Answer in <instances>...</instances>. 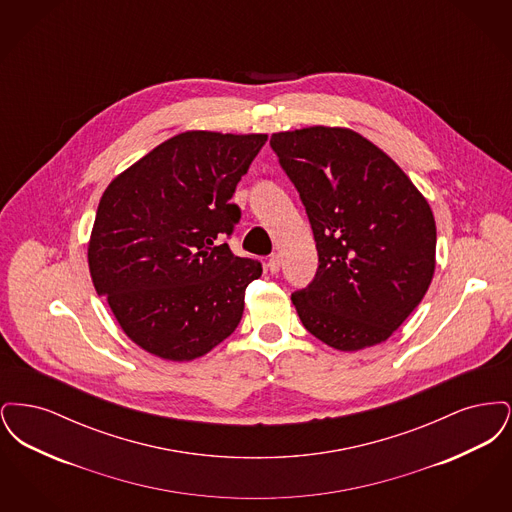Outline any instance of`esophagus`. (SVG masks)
I'll list each match as a JSON object with an SVG mask.
<instances>
[{
  "mask_svg": "<svg viewBox=\"0 0 512 512\" xmlns=\"http://www.w3.org/2000/svg\"><path fill=\"white\" fill-rule=\"evenodd\" d=\"M268 270L274 274V272H278L280 270V257L278 255H270V259H268L267 263Z\"/></svg>",
  "mask_w": 512,
  "mask_h": 512,
  "instance_id": "obj_1",
  "label": "esophagus"
}]
</instances>
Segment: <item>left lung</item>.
Listing matches in <instances>:
<instances>
[{"label": "left lung", "mask_w": 512, "mask_h": 512, "mask_svg": "<svg viewBox=\"0 0 512 512\" xmlns=\"http://www.w3.org/2000/svg\"><path fill=\"white\" fill-rule=\"evenodd\" d=\"M305 205L318 270L292 303L326 345L359 351L388 340L428 292L436 220L411 178L359 132L307 126L270 138Z\"/></svg>", "instance_id": "left-lung-1"}]
</instances>
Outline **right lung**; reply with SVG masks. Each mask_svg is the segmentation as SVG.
<instances>
[{
  "mask_svg": "<svg viewBox=\"0 0 512 512\" xmlns=\"http://www.w3.org/2000/svg\"><path fill=\"white\" fill-rule=\"evenodd\" d=\"M267 138L180 132L101 195L88 242L90 276L122 332L147 353L194 361L238 328L245 288L263 268L220 238L240 220L230 199Z\"/></svg>",
  "mask_w": 512,
  "mask_h": 512,
  "instance_id": "obj_1",
  "label": "right lung"
}]
</instances>
